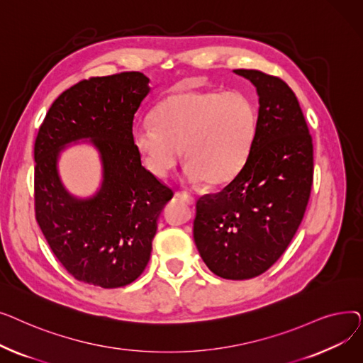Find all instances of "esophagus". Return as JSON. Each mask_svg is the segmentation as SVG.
<instances>
[{
    "mask_svg": "<svg viewBox=\"0 0 363 363\" xmlns=\"http://www.w3.org/2000/svg\"><path fill=\"white\" fill-rule=\"evenodd\" d=\"M175 197H178L179 200L185 201V203H186V204H189V206L196 204V199H194L191 194H188V193H182V191H178V193H175Z\"/></svg>",
    "mask_w": 363,
    "mask_h": 363,
    "instance_id": "obj_1",
    "label": "esophagus"
}]
</instances>
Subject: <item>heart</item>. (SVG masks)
I'll return each mask as SVG.
<instances>
[{"label":"heart","mask_w":363,"mask_h":363,"mask_svg":"<svg viewBox=\"0 0 363 363\" xmlns=\"http://www.w3.org/2000/svg\"><path fill=\"white\" fill-rule=\"evenodd\" d=\"M257 132V110L238 91L186 89L166 97L133 129V145L156 177H166L182 156L188 182H231L249 157Z\"/></svg>","instance_id":"b5f03b06"}]
</instances>
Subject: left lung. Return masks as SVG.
Returning a JSON list of instances; mask_svg holds the SVG:
<instances>
[{"instance_id": "obj_1", "label": "left lung", "mask_w": 363, "mask_h": 363, "mask_svg": "<svg viewBox=\"0 0 363 363\" xmlns=\"http://www.w3.org/2000/svg\"><path fill=\"white\" fill-rule=\"evenodd\" d=\"M234 72L259 95L256 138L237 177L197 200L193 234L215 275L249 279L268 271L298 230L313 182V144L287 84L260 70Z\"/></svg>"}]
</instances>
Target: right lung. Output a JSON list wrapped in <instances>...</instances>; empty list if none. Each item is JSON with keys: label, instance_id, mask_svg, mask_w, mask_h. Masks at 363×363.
<instances>
[{"label": "right lung", "instance_id": "add662e5", "mask_svg": "<svg viewBox=\"0 0 363 363\" xmlns=\"http://www.w3.org/2000/svg\"><path fill=\"white\" fill-rule=\"evenodd\" d=\"M141 72L78 82L50 107L35 140V216L63 268L78 281L118 289L135 281L150 260L157 218L174 197L141 164L133 116L150 92ZM99 150L104 181L92 198L72 196L56 163L70 142Z\"/></svg>", "mask_w": 363, "mask_h": 363}]
</instances>
